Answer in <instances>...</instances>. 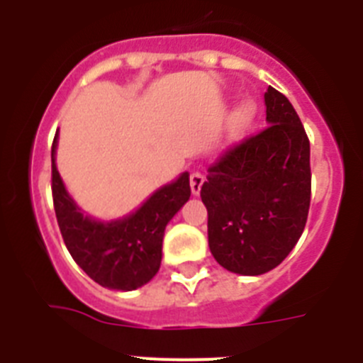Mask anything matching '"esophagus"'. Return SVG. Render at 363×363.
<instances>
[{"label": "esophagus", "mask_w": 363, "mask_h": 363, "mask_svg": "<svg viewBox=\"0 0 363 363\" xmlns=\"http://www.w3.org/2000/svg\"><path fill=\"white\" fill-rule=\"evenodd\" d=\"M189 182H191L192 194H194V196H198L201 191V185H203V174H201L200 171H192L191 179H189Z\"/></svg>", "instance_id": "obj_1"}]
</instances>
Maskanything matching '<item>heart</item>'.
I'll return each instance as SVG.
<instances>
[{
	"instance_id": "1",
	"label": "heart",
	"mask_w": 363,
	"mask_h": 363,
	"mask_svg": "<svg viewBox=\"0 0 363 363\" xmlns=\"http://www.w3.org/2000/svg\"><path fill=\"white\" fill-rule=\"evenodd\" d=\"M255 111H256V107L251 99H243L242 104L234 108L233 116H230V133L233 134L242 133L247 125L251 123L252 116H255Z\"/></svg>"
}]
</instances>
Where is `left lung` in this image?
<instances>
[{
  "label": "left lung",
  "instance_id": "1",
  "mask_svg": "<svg viewBox=\"0 0 363 363\" xmlns=\"http://www.w3.org/2000/svg\"><path fill=\"white\" fill-rule=\"evenodd\" d=\"M269 127L229 147L200 191L221 267L258 277L280 265L306 229L311 205L309 138L291 101L265 92Z\"/></svg>",
  "mask_w": 363,
  "mask_h": 363
}]
</instances>
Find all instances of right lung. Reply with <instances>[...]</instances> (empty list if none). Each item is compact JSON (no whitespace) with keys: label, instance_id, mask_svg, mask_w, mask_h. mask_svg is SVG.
<instances>
[{"label":"right lung","instance_id":"1","mask_svg":"<svg viewBox=\"0 0 363 363\" xmlns=\"http://www.w3.org/2000/svg\"><path fill=\"white\" fill-rule=\"evenodd\" d=\"M52 200L57 225L74 262L96 281L116 291H133L152 280L162 264V242L167 223L191 196L189 174L158 189L134 214L101 223L83 216L65 191L54 163Z\"/></svg>","mask_w":363,"mask_h":363}]
</instances>
